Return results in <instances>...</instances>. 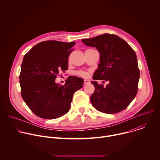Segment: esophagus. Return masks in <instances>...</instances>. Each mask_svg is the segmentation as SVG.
Returning a JSON list of instances; mask_svg holds the SVG:
<instances>
[{"label":"esophagus","instance_id":"1","mask_svg":"<svg viewBox=\"0 0 160 160\" xmlns=\"http://www.w3.org/2000/svg\"><path fill=\"white\" fill-rule=\"evenodd\" d=\"M90 81L89 80H84V84H88V83H90Z\"/></svg>","mask_w":160,"mask_h":160}]
</instances>
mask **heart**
<instances>
[{"mask_svg":"<svg viewBox=\"0 0 160 160\" xmlns=\"http://www.w3.org/2000/svg\"><path fill=\"white\" fill-rule=\"evenodd\" d=\"M75 75H78V76H80V77H83V78H87L88 77V73L87 72H85V71H82V70H80V71H78L75 73Z\"/></svg>","mask_w":160,"mask_h":160,"instance_id":"b5f03b06","label":"heart"}]
</instances>
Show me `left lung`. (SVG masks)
Returning <instances> with one entry per match:
<instances>
[{"label": "left lung", "instance_id": "8db88e82", "mask_svg": "<svg viewBox=\"0 0 160 160\" xmlns=\"http://www.w3.org/2000/svg\"><path fill=\"white\" fill-rule=\"evenodd\" d=\"M82 42L96 47L100 52V63L93 79L109 82L104 87L96 81L91 82L95 87L90 97L92 104L106 114L124 110L138 91L140 72L135 51L126 41L114 34L104 33Z\"/></svg>", "mask_w": 160, "mask_h": 160}]
</instances>
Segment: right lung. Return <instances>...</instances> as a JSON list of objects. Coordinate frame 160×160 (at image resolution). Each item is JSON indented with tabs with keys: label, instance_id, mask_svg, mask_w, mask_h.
Wrapping results in <instances>:
<instances>
[{
	"label": "right lung",
	"instance_id": "1",
	"mask_svg": "<svg viewBox=\"0 0 160 160\" xmlns=\"http://www.w3.org/2000/svg\"><path fill=\"white\" fill-rule=\"evenodd\" d=\"M75 42H41L24 56L19 77L21 94L28 107L40 118L55 119L69 111L74 93L84 81L69 77L64 85L57 84L59 73L68 68V59Z\"/></svg>",
	"mask_w": 160,
	"mask_h": 160
}]
</instances>
